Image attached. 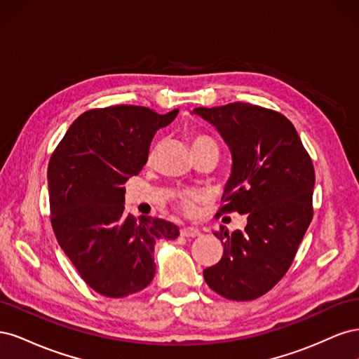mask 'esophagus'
<instances>
[{"label": "esophagus", "instance_id": "1", "mask_svg": "<svg viewBox=\"0 0 359 359\" xmlns=\"http://www.w3.org/2000/svg\"><path fill=\"white\" fill-rule=\"evenodd\" d=\"M201 231L196 229V227H182L181 229V236H186V238H198L201 236Z\"/></svg>", "mask_w": 359, "mask_h": 359}]
</instances>
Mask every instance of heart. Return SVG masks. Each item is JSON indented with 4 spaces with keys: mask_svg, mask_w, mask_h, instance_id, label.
Instances as JSON below:
<instances>
[{
    "mask_svg": "<svg viewBox=\"0 0 359 359\" xmlns=\"http://www.w3.org/2000/svg\"><path fill=\"white\" fill-rule=\"evenodd\" d=\"M191 149H196V148H202V147H206V145H215L212 142V139H210L208 136H203V135H194L191 136ZM199 201V194L196 193H181L180 196L177 198V203L180 208L182 211H186L187 214H191L194 211V205H196V202Z\"/></svg>",
    "mask_w": 359,
    "mask_h": 359,
    "instance_id": "b5f03b06",
    "label": "heart"
}]
</instances>
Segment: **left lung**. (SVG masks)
<instances>
[{"label":"left lung","mask_w":359,"mask_h":359,"mask_svg":"<svg viewBox=\"0 0 359 359\" xmlns=\"http://www.w3.org/2000/svg\"><path fill=\"white\" fill-rule=\"evenodd\" d=\"M232 154V172L217 215L247 214L244 231L214 235L219 264L203 269L214 292L233 301L265 295L287 273L313 219L314 169L295 127L276 111L250 103L196 107Z\"/></svg>","instance_id":"1"}]
</instances>
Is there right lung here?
<instances>
[{"instance_id":"obj_1","label":"right lung","mask_w":359,"mask_h":359,"mask_svg":"<svg viewBox=\"0 0 359 359\" xmlns=\"http://www.w3.org/2000/svg\"><path fill=\"white\" fill-rule=\"evenodd\" d=\"M177 115L132 104L86 111L49 160L52 229L85 283L103 297L145 289L156 274V243L180 235L170 222L124 215L126 181L142 170L157 130Z\"/></svg>"}]
</instances>
